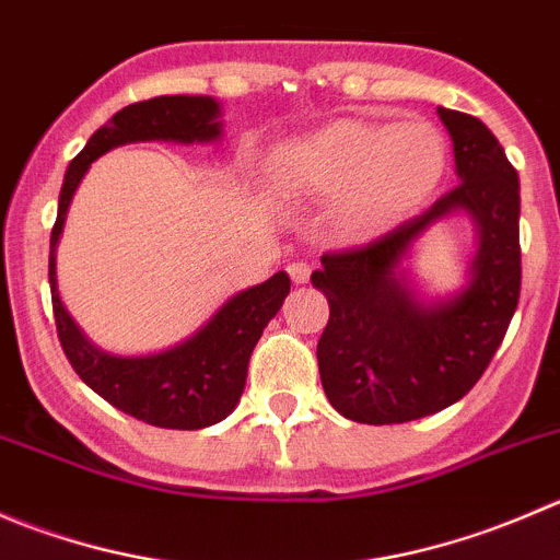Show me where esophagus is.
<instances>
[{
	"label": "esophagus",
	"mask_w": 560,
	"mask_h": 560,
	"mask_svg": "<svg viewBox=\"0 0 560 560\" xmlns=\"http://www.w3.org/2000/svg\"><path fill=\"white\" fill-rule=\"evenodd\" d=\"M287 273H290V279L295 281V284H306L308 276H312V265H306V262H292L290 268H287Z\"/></svg>",
	"instance_id": "1"
}]
</instances>
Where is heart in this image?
I'll return each mask as SVG.
<instances>
[{"label": "heart", "instance_id": "b5f03b06", "mask_svg": "<svg viewBox=\"0 0 560 560\" xmlns=\"http://www.w3.org/2000/svg\"><path fill=\"white\" fill-rule=\"evenodd\" d=\"M452 148L430 119H334L279 144L273 180L295 197L336 202L341 235L377 237L410 219L443 183Z\"/></svg>", "mask_w": 560, "mask_h": 560}]
</instances>
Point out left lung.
Listing matches in <instances>:
<instances>
[{
	"instance_id": "obj_1",
	"label": "left lung",
	"mask_w": 560,
	"mask_h": 560,
	"mask_svg": "<svg viewBox=\"0 0 560 560\" xmlns=\"http://www.w3.org/2000/svg\"><path fill=\"white\" fill-rule=\"evenodd\" d=\"M452 133L459 186L388 235L323 254L312 284L330 319L317 345L330 405L358 424H405L463 399L506 336L520 301V177L481 119L438 108ZM477 226L466 284L452 296L412 291L404 259L448 214Z\"/></svg>"
}]
</instances>
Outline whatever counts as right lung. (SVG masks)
I'll list each match as a JSON object with an SVG mask.
<instances>
[{"instance_id": "1", "label": "right lung", "mask_w": 560, "mask_h": 560, "mask_svg": "<svg viewBox=\"0 0 560 560\" xmlns=\"http://www.w3.org/2000/svg\"><path fill=\"white\" fill-rule=\"evenodd\" d=\"M221 133V103L210 95H161L119 108L70 161L59 191L57 224L51 230L48 284L57 334L70 366L108 405L164 430H205L235 410L262 328L290 295V276L279 270L262 284L235 292L202 328L166 350L114 355L92 345L65 308L57 287V246L75 188L84 180L92 161L122 144H210L219 142Z\"/></svg>"}]
</instances>
